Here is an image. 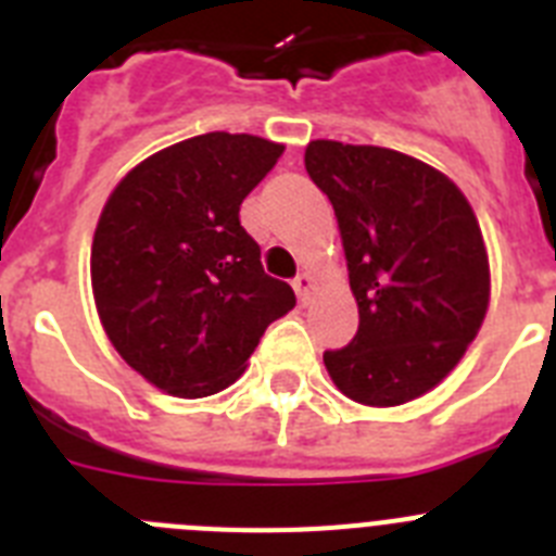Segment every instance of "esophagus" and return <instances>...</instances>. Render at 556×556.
Returning <instances> with one entry per match:
<instances>
[{
	"label": "esophagus",
	"instance_id": "1",
	"mask_svg": "<svg viewBox=\"0 0 556 556\" xmlns=\"http://www.w3.org/2000/svg\"><path fill=\"white\" fill-rule=\"evenodd\" d=\"M292 287H294V292H298V301L308 303V294H312V289H314V278L308 273H301L292 281Z\"/></svg>",
	"mask_w": 556,
	"mask_h": 556
}]
</instances>
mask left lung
Returning <instances> with one entry per match:
<instances>
[{"mask_svg": "<svg viewBox=\"0 0 556 556\" xmlns=\"http://www.w3.org/2000/svg\"><path fill=\"white\" fill-rule=\"evenodd\" d=\"M306 172L331 200L358 331L323 353L328 376L365 406L437 387L479 331L490 298L479 223L443 172L387 147L312 141Z\"/></svg>", "mask_w": 556, "mask_h": 556, "instance_id": "8db88e82", "label": "left lung"}]
</instances>
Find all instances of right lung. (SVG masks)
I'll return each instance as SVG.
<instances>
[{
  "instance_id": "right-lung-1",
  "label": "right lung",
  "mask_w": 556,
  "mask_h": 556,
  "mask_svg": "<svg viewBox=\"0 0 556 556\" xmlns=\"http://www.w3.org/2000/svg\"><path fill=\"white\" fill-rule=\"evenodd\" d=\"M283 147L205 132L155 152L122 180L91 244V287L127 365L178 397L233 384L269 323L294 308L269 278L239 205Z\"/></svg>"
}]
</instances>
